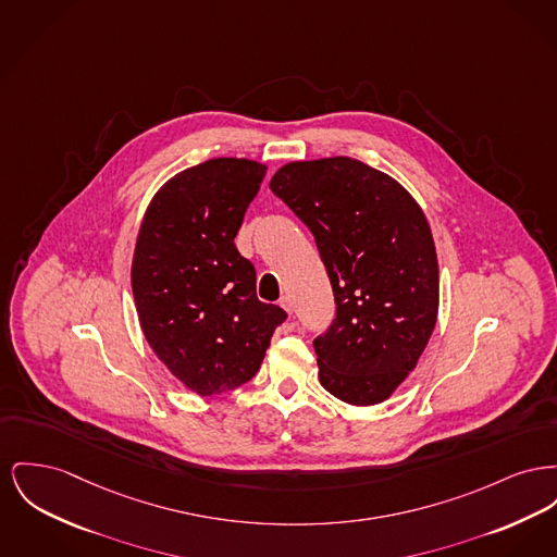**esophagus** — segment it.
I'll use <instances>...</instances> for the list:
<instances>
[{"instance_id": "1", "label": "esophagus", "mask_w": 557, "mask_h": 557, "mask_svg": "<svg viewBox=\"0 0 557 557\" xmlns=\"http://www.w3.org/2000/svg\"><path fill=\"white\" fill-rule=\"evenodd\" d=\"M280 305H282L288 313L295 311V305H293V298H290V296H282V298H280Z\"/></svg>"}]
</instances>
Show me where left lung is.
Returning a JSON list of instances; mask_svg holds the SVG:
<instances>
[{"instance_id": "8db88e82", "label": "left lung", "mask_w": 557, "mask_h": 557, "mask_svg": "<svg viewBox=\"0 0 557 557\" xmlns=\"http://www.w3.org/2000/svg\"><path fill=\"white\" fill-rule=\"evenodd\" d=\"M271 191L315 237L334 320L313 341L334 397L372 406L417 368L437 320V255L423 210L392 176L351 158L280 168Z\"/></svg>"}]
</instances>
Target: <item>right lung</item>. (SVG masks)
I'll return each mask as SVG.
<instances>
[{
    "label": "right lung",
    "mask_w": 557,
    "mask_h": 557,
    "mask_svg": "<svg viewBox=\"0 0 557 557\" xmlns=\"http://www.w3.org/2000/svg\"><path fill=\"white\" fill-rule=\"evenodd\" d=\"M267 168L216 158L194 165L151 199L140 223L132 293L156 356L191 392L248 383L288 313L261 302L255 264L233 239Z\"/></svg>",
    "instance_id": "obj_1"
}]
</instances>
